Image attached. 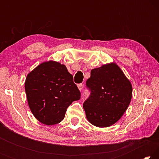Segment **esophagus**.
<instances>
[{
    "label": "esophagus",
    "instance_id": "34e87169",
    "mask_svg": "<svg viewBox=\"0 0 159 159\" xmlns=\"http://www.w3.org/2000/svg\"><path fill=\"white\" fill-rule=\"evenodd\" d=\"M83 88V85L82 84V83H80V84L78 85V88H79V90H82Z\"/></svg>",
    "mask_w": 159,
    "mask_h": 159
}]
</instances>
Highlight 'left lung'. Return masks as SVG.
<instances>
[{"instance_id":"8db88e82","label":"left lung","mask_w":159,"mask_h":159,"mask_svg":"<svg viewBox=\"0 0 159 159\" xmlns=\"http://www.w3.org/2000/svg\"><path fill=\"white\" fill-rule=\"evenodd\" d=\"M90 95L83 104L87 119L99 128L111 126L121 118L132 98V85L116 64L91 70L86 81Z\"/></svg>"}]
</instances>
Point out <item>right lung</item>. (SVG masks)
<instances>
[{
    "label": "right lung",
    "instance_id": "add662e5",
    "mask_svg": "<svg viewBox=\"0 0 159 159\" xmlns=\"http://www.w3.org/2000/svg\"><path fill=\"white\" fill-rule=\"evenodd\" d=\"M25 91L32 114L48 125L60 123L68 107L80 98L73 76L55 61L41 63L27 75Z\"/></svg>",
    "mask_w": 159,
    "mask_h": 159
}]
</instances>
